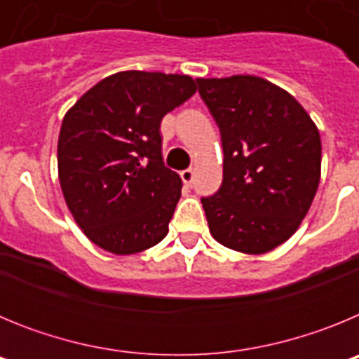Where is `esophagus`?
<instances>
[{
    "mask_svg": "<svg viewBox=\"0 0 359 359\" xmlns=\"http://www.w3.org/2000/svg\"><path fill=\"white\" fill-rule=\"evenodd\" d=\"M182 180L185 185H192V183H194V170L192 169L182 170Z\"/></svg>",
    "mask_w": 359,
    "mask_h": 359,
    "instance_id": "1",
    "label": "esophagus"
}]
</instances>
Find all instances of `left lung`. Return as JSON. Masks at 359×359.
Instances as JSON below:
<instances>
[{
    "label": "left lung",
    "mask_w": 359,
    "mask_h": 359,
    "mask_svg": "<svg viewBox=\"0 0 359 359\" xmlns=\"http://www.w3.org/2000/svg\"><path fill=\"white\" fill-rule=\"evenodd\" d=\"M223 142V185L203 198L217 243L261 255L286 243L315 199L318 128L297 98L255 75L198 79Z\"/></svg>",
    "instance_id": "8db88e82"
}]
</instances>
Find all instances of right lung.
Returning <instances> with one entry per match:
<instances>
[{"instance_id":"right-lung-1","label":"right lung","mask_w":359,"mask_h":359,"mask_svg":"<svg viewBox=\"0 0 359 359\" xmlns=\"http://www.w3.org/2000/svg\"><path fill=\"white\" fill-rule=\"evenodd\" d=\"M196 90L189 75L129 69L97 82L65 115L59 182L75 223L98 248L131 255L169 233L182 177L165 167L160 123Z\"/></svg>"}]
</instances>
